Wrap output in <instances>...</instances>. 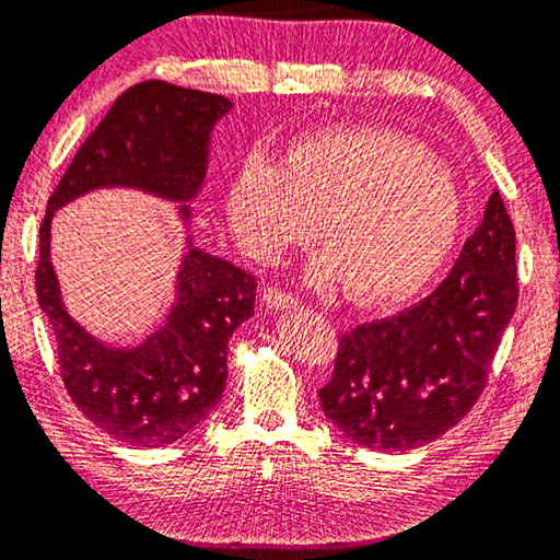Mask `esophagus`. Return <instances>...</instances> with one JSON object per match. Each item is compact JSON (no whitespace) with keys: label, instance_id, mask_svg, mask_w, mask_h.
<instances>
[{"label":"esophagus","instance_id":"1","mask_svg":"<svg viewBox=\"0 0 560 560\" xmlns=\"http://www.w3.org/2000/svg\"><path fill=\"white\" fill-rule=\"evenodd\" d=\"M262 298H265V302H268V307H272V310H288V307L300 305V298L290 295V292L282 288H268Z\"/></svg>","mask_w":560,"mask_h":560}]
</instances>
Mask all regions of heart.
<instances>
[{
	"instance_id": "b5f03b06",
	"label": "heart",
	"mask_w": 560,
	"mask_h": 560,
	"mask_svg": "<svg viewBox=\"0 0 560 560\" xmlns=\"http://www.w3.org/2000/svg\"><path fill=\"white\" fill-rule=\"evenodd\" d=\"M228 220L247 253L270 260L319 233L329 250L310 278L347 275L364 302H397L452 250L462 194L452 168L409 136L374 126L323 128L292 141L280 163L253 153L228 188Z\"/></svg>"
}]
</instances>
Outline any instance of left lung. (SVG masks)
I'll return each instance as SVG.
<instances>
[{
	"instance_id": "8db88e82",
	"label": "left lung",
	"mask_w": 560,
	"mask_h": 560,
	"mask_svg": "<svg viewBox=\"0 0 560 560\" xmlns=\"http://www.w3.org/2000/svg\"><path fill=\"white\" fill-rule=\"evenodd\" d=\"M516 302V233L493 190L439 288L340 337L332 380L319 389L325 417L377 452L434 442L481 397Z\"/></svg>"
}]
</instances>
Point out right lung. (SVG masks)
<instances>
[{
	"label": "right lung",
	"instance_id": "obj_1",
	"mask_svg": "<svg viewBox=\"0 0 560 560\" xmlns=\"http://www.w3.org/2000/svg\"><path fill=\"white\" fill-rule=\"evenodd\" d=\"M231 98L141 81L114 101L81 143L47 203L39 228L36 298L59 345V372L73 405L128 446H166L188 436L223 397L228 340L253 315L255 275L190 245L178 298L159 332L116 350L73 323L49 260L54 210L94 188L126 186L190 200L203 186L210 131ZM190 215L188 206L180 208Z\"/></svg>",
	"mask_w": 560,
	"mask_h": 560
}]
</instances>
